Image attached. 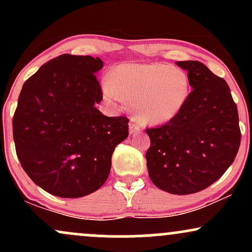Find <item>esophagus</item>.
<instances>
[{
    "mask_svg": "<svg viewBox=\"0 0 252 252\" xmlns=\"http://www.w3.org/2000/svg\"><path fill=\"white\" fill-rule=\"evenodd\" d=\"M140 123H138V121L136 120V118H132L131 121H130V124H129V130H130V134H135V132H138L140 131Z\"/></svg>",
    "mask_w": 252,
    "mask_h": 252,
    "instance_id": "34e87169",
    "label": "esophagus"
}]
</instances>
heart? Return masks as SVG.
<instances>
[{"mask_svg":"<svg viewBox=\"0 0 252 252\" xmlns=\"http://www.w3.org/2000/svg\"><path fill=\"white\" fill-rule=\"evenodd\" d=\"M110 103L129 104L143 124L162 126L178 116L190 94L185 71L164 63H121L102 83Z\"/></svg>","mask_w":252,"mask_h":252,"instance_id":"b5f03b06","label":"heart"}]
</instances>
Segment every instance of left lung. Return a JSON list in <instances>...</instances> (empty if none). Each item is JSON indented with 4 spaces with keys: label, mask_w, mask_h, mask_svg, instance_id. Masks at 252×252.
<instances>
[{
    "label": "left lung",
    "mask_w": 252,
    "mask_h": 252,
    "mask_svg": "<svg viewBox=\"0 0 252 252\" xmlns=\"http://www.w3.org/2000/svg\"><path fill=\"white\" fill-rule=\"evenodd\" d=\"M193 91L169 123L147 129V168L153 184L170 194L207 189L235 161L241 144L238 111L230 88L200 62H176Z\"/></svg>",
    "instance_id": "left-lung-1"
}]
</instances>
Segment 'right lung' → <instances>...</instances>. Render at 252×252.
Returning a JSON list of instances; mask_svg holds the SVG:
<instances>
[{"label": "right lung", "instance_id": "add662e5", "mask_svg": "<svg viewBox=\"0 0 252 252\" xmlns=\"http://www.w3.org/2000/svg\"><path fill=\"white\" fill-rule=\"evenodd\" d=\"M100 58L63 54L26 80L13 118L16 154L27 175L60 198H82L103 186L128 118L106 117L96 73Z\"/></svg>", "mask_w": 252, "mask_h": 252}]
</instances>
